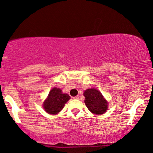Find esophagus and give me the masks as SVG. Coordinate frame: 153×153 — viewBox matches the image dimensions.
<instances>
[{"label": "esophagus", "instance_id": "1", "mask_svg": "<svg viewBox=\"0 0 153 153\" xmlns=\"http://www.w3.org/2000/svg\"><path fill=\"white\" fill-rule=\"evenodd\" d=\"M73 98H74V99H79V96H76V97H73Z\"/></svg>", "mask_w": 153, "mask_h": 153}]
</instances>
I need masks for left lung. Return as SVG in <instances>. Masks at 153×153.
<instances>
[{"label": "left lung", "mask_w": 153, "mask_h": 153, "mask_svg": "<svg viewBox=\"0 0 153 153\" xmlns=\"http://www.w3.org/2000/svg\"><path fill=\"white\" fill-rule=\"evenodd\" d=\"M85 104L87 108L94 114L100 115L107 110L108 104L102 93L95 88L87 89L84 92Z\"/></svg>", "instance_id": "8db88e82"}]
</instances>
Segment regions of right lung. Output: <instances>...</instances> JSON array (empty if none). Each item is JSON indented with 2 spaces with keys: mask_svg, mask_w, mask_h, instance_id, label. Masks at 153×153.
<instances>
[{
  "mask_svg": "<svg viewBox=\"0 0 153 153\" xmlns=\"http://www.w3.org/2000/svg\"><path fill=\"white\" fill-rule=\"evenodd\" d=\"M70 97L68 94L62 93L61 90L53 88L49 92L47 99L44 102L43 107L48 114H56L62 109Z\"/></svg>",
  "mask_w": 153,
  "mask_h": 153,
  "instance_id": "right-lung-1",
  "label": "right lung"
}]
</instances>
